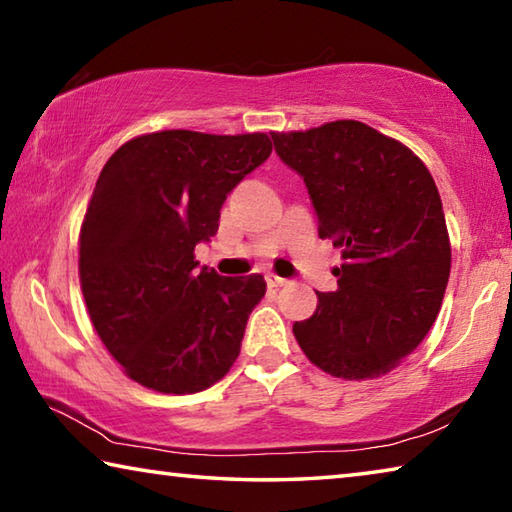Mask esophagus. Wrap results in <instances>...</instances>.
Instances as JSON below:
<instances>
[{
	"instance_id": "obj_1",
	"label": "esophagus",
	"mask_w": 512,
	"mask_h": 512,
	"mask_svg": "<svg viewBox=\"0 0 512 512\" xmlns=\"http://www.w3.org/2000/svg\"><path fill=\"white\" fill-rule=\"evenodd\" d=\"M266 284L271 289H277V287H287L289 284V280H284V277H277V275H273V273H268L266 275Z\"/></svg>"
}]
</instances>
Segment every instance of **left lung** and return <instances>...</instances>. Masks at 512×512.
I'll use <instances>...</instances> for the list:
<instances>
[{"mask_svg": "<svg viewBox=\"0 0 512 512\" xmlns=\"http://www.w3.org/2000/svg\"><path fill=\"white\" fill-rule=\"evenodd\" d=\"M271 137L305 180L320 239L343 257L339 289L316 291L296 341L332 377L386 375L422 343L445 298L452 246L438 187L409 146L361 121Z\"/></svg>", "mask_w": 512, "mask_h": 512, "instance_id": "1", "label": "left lung"}]
</instances>
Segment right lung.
<instances>
[{
    "instance_id": "obj_1",
    "label": "right lung",
    "mask_w": 512,
    "mask_h": 512,
    "mask_svg": "<svg viewBox=\"0 0 512 512\" xmlns=\"http://www.w3.org/2000/svg\"><path fill=\"white\" fill-rule=\"evenodd\" d=\"M273 151L266 133L160 131L101 169L79 235V277L99 339L137 384L198 393L232 368L262 275L196 271L225 198Z\"/></svg>"
}]
</instances>
